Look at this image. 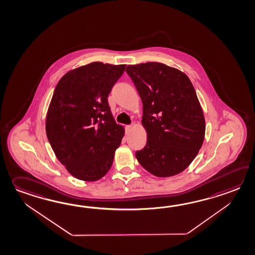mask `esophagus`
<instances>
[{"label": "esophagus", "mask_w": 255, "mask_h": 255, "mask_svg": "<svg viewBox=\"0 0 255 255\" xmlns=\"http://www.w3.org/2000/svg\"><path fill=\"white\" fill-rule=\"evenodd\" d=\"M130 129H131V126H130V125H126V126H125V132H126V133H129Z\"/></svg>", "instance_id": "1"}]
</instances>
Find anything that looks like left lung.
I'll use <instances>...</instances> for the list:
<instances>
[{
	"mask_svg": "<svg viewBox=\"0 0 255 255\" xmlns=\"http://www.w3.org/2000/svg\"><path fill=\"white\" fill-rule=\"evenodd\" d=\"M126 72L141 98V125L147 132L146 145L136 151V158L153 176L181 173L197 156L206 129L190 79L158 62L130 65Z\"/></svg>",
	"mask_w": 255,
	"mask_h": 255,
	"instance_id": "1",
	"label": "left lung"
}]
</instances>
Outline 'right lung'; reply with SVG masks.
<instances>
[{
  "mask_svg": "<svg viewBox=\"0 0 255 255\" xmlns=\"http://www.w3.org/2000/svg\"><path fill=\"white\" fill-rule=\"evenodd\" d=\"M125 67L91 63L65 74L54 91L46 136L59 162L78 179L96 181L113 164L125 128L116 124L107 98Z\"/></svg>",
  "mask_w": 255,
  "mask_h": 255,
  "instance_id": "obj_1",
  "label": "right lung"
}]
</instances>
